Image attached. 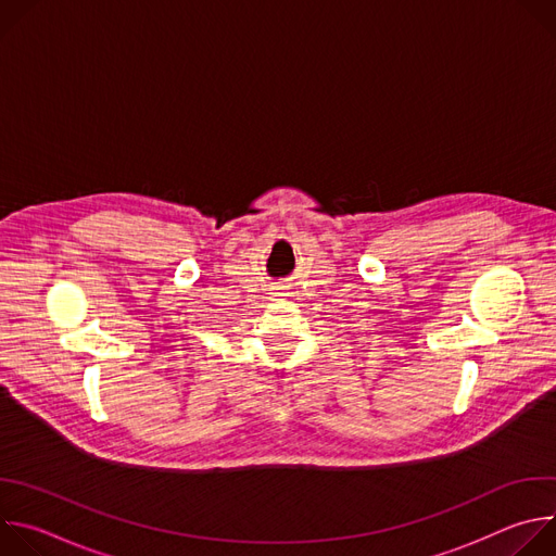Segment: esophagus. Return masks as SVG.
<instances>
[{"label": "esophagus", "mask_w": 556, "mask_h": 556, "mask_svg": "<svg viewBox=\"0 0 556 556\" xmlns=\"http://www.w3.org/2000/svg\"><path fill=\"white\" fill-rule=\"evenodd\" d=\"M286 288L283 286H279V288H275V292H273V296H286V292H283Z\"/></svg>", "instance_id": "esophagus-1"}]
</instances>
